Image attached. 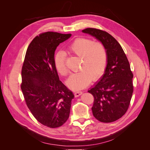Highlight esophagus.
<instances>
[{
	"instance_id": "1",
	"label": "esophagus",
	"mask_w": 150,
	"mask_h": 150,
	"mask_svg": "<svg viewBox=\"0 0 150 150\" xmlns=\"http://www.w3.org/2000/svg\"><path fill=\"white\" fill-rule=\"evenodd\" d=\"M82 93H83V92L82 91H76V92H74V96L75 97H78V96H79L80 95H81L82 94Z\"/></svg>"
}]
</instances>
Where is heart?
<instances>
[{"label":"heart","instance_id":"b5f03b06","mask_svg":"<svg viewBox=\"0 0 150 150\" xmlns=\"http://www.w3.org/2000/svg\"><path fill=\"white\" fill-rule=\"evenodd\" d=\"M70 54L80 58L79 71L71 75L67 81L69 88L81 89L88 86L91 80L101 78L106 69L108 60L107 49L101 42H94L86 38H78L67 47ZM55 66L57 72L63 76L68 74L64 54L59 52L55 56Z\"/></svg>","mask_w":150,"mask_h":150}]
</instances>
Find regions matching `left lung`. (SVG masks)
<instances>
[{
	"label": "left lung",
	"mask_w": 150,
	"mask_h": 150,
	"mask_svg": "<svg viewBox=\"0 0 150 150\" xmlns=\"http://www.w3.org/2000/svg\"><path fill=\"white\" fill-rule=\"evenodd\" d=\"M105 46L108 64L104 75L88 91L94 97L93 116L103 122L115 121L126 112L133 93V74L120 43L107 32L95 28L83 30Z\"/></svg>",
	"instance_id": "left-lung-1"
}]
</instances>
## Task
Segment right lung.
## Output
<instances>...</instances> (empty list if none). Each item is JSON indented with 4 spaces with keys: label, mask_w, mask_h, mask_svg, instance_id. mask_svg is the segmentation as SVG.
Wrapping results in <instances>:
<instances>
[{
    "label": "right lung",
    "mask_w": 150,
    "mask_h": 150,
    "mask_svg": "<svg viewBox=\"0 0 150 150\" xmlns=\"http://www.w3.org/2000/svg\"><path fill=\"white\" fill-rule=\"evenodd\" d=\"M71 34L46 32L32 40L22 67L21 88L25 103L40 123L51 128L64 125L74 94L59 78L54 52Z\"/></svg>",
    "instance_id": "1"
}]
</instances>
